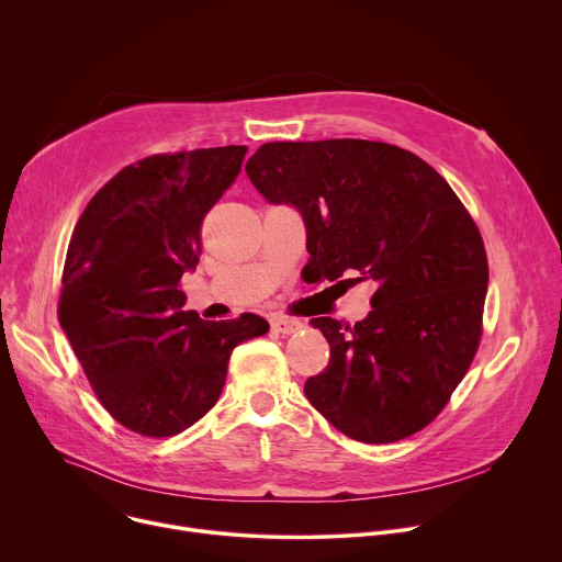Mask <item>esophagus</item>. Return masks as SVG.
Here are the masks:
<instances>
[{
    "label": "esophagus",
    "instance_id": "34e87169",
    "mask_svg": "<svg viewBox=\"0 0 562 562\" xmlns=\"http://www.w3.org/2000/svg\"><path fill=\"white\" fill-rule=\"evenodd\" d=\"M304 325L300 323V319H293V317H271V329L280 336H291V334H297Z\"/></svg>",
    "mask_w": 562,
    "mask_h": 562
}]
</instances>
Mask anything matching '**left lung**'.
<instances>
[{
	"label": "left lung",
	"instance_id": "left-lung-1",
	"mask_svg": "<svg viewBox=\"0 0 562 562\" xmlns=\"http://www.w3.org/2000/svg\"><path fill=\"white\" fill-rule=\"evenodd\" d=\"M269 204L293 206L317 278L378 284L353 327L313 317L327 369L308 403L345 436L403 440L447 405L480 342L490 269L471 215L418 155L369 139L271 142L247 162Z\"/></svg>",
	"mask_w": 562,
	"mask_h": 562
}]
</instances>
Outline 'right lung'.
Wrapping results in <instances>:
<instances>
[{
  "label": "right lung",
  "mask_w": 562,
  "mask_h": 562,
  "mask_svg": "<svg viewBox=\"0 0 562 562\" xmlns=\"http://www.w3.org/2000/svg\"><path fill=\"white\" fill-rule=\"evenodd\" d=\"M247 146L150 155L106 182L79 217L61 276L59 325L100 403L124 427L167 438L222 393L231 351L269 331L245 313L184 311L200 226L243 171Z\"/></svg>",
  "instance_id": "add662e5"
}]
</instances>
